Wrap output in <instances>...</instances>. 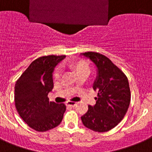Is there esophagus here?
Wrapping results in <instances>:
<instances>
[{
	"label": "esophagus",
	"instance_id": "1",
	"mask_svg": "<svg viewBox=\"0 0 152 152\" xmlns=\"http://www.w3.org/2000/svg\"><path fill=\"white\" fill-rule=\"evenodd\" d=\"M77 104V102H72V101H68L67 102V106H75Z\"/></svg>",
	"mask_w": 152,
	"mask_h": 152
}]
</instances>
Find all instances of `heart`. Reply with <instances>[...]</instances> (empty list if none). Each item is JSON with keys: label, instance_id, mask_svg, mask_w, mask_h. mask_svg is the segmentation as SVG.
<instances>
[{"label": "heart", "instance_id": "1", "mask_svg": "<svg viewBox=\"0 0 152 152\" xmlns=\"http://www.w3.org/2000/svg\"><path fill=\"white\" fill-rule=\"evenodd\" d=\"M70 66L76 71V73L78 76L83 75H88L90 74V71H91L90 64L83 59H78V60L72 61V62L70 63ZM61 75H62V68L61 67H56L54 71H53V74L55 80L60 79V77H61Z\"/></svg>", "mask_w": 152, "mask_h": 152}]
</instances>
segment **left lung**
Returning <instances> with one entry per match:
<instances>
[{"label":"left lung","instance_id":"1","mask_svg":"<svg viewBox=\"0 0 152 152\" xmlns=\"http://www.w3.org/2000/svg\"><path fill=\"white\" fill-rule=\"evenodd\" d=\"M96 65L98 75L93 88L98 91L96 104L88 106L81 116L84 126L96 132H106L124 119L130 102L127 77L106 56L97 52L82 53Z\"/></svg>","mask_w":152,"mask_h":152}]
</instances>
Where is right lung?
I'll return each mask as SVG.
<instances>
[{"instance_id":"right-lung-1","label":"right lung","mask_w":152,"mask_h":152,"mask_svg":"<svg viewBox=\"0 0 152 152\" xmlns=\"http://www.w3.org/2000/svg\"><path fill=\"white\" fill-rule=\"evenodd\" d=\"M64 57V55L40 56L31 63L16 81V110L25 123L39 132L58 126L66 111L64 104L50 102L48 98L53 88V69Z\"/></svg>"}]
</instances>
